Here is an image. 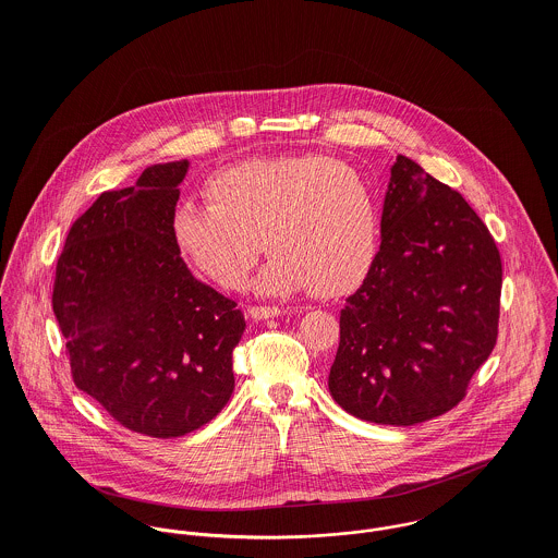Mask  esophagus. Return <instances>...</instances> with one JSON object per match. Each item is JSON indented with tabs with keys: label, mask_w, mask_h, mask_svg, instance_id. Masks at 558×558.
<instances>
[{
	"label": "esophagus",
	"mask_w": 558,
	"mask_h": 558,
	"mask_svg": "<svg viewBox=\"0 0 558 558\" xmlns=\"http://www.w3.org/2000/svg\"><path fill=\"white\" fill-rule=\"evenodd\" d=\"M286 310L281 307H268V305H253L246 310V316L251 319H266L275 318V316H281Z\"/></svg>",
	"instance_id": "34e87169"
}]
</instances>
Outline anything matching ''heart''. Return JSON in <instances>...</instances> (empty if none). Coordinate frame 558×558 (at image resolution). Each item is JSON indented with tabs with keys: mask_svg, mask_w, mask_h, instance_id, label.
I'll return each instance as SVG.
<instances>
[{
	"mask_svg": "<svg viewBox=\"0 0 558 558\" xmlns=\"http://www.w3.org/2000/svg\"><path fill=\"white\" fill-rule=\"evenodd\" d=\"M208 206L184 202L171 217L175 251L223 290H239L264 248L262 294L341 296L369 272L380 236L372 184L324 157L242 160L213 173Z\"/></svg>",
	"mask_w": 558,
	"mask_h": 558,
	"instance_id": "obj_1",
	"label": "heart"
}]
</instances>
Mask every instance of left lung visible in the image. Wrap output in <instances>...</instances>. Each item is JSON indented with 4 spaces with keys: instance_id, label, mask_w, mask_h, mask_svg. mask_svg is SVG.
I'll list each match as a JSON object with an SVG mask.
<instances>
[{
    "instance_id": "obj_1",
    "label": "left lung",
    "mask_w": 558,
    "mask_h": 558,
    "mask_svg": "<svg viewBox=\"0 0 558 558\" xmlns=\"http://www.w3.org/2000/svg\"><path fill=\"white\" fill-rule=\"evenodd\" d=\"M383 242L345 299L332 399L380 425H416L466 398L498 337L502 264L469 202L399 155Z\"/></svg>"
}]
</instances>
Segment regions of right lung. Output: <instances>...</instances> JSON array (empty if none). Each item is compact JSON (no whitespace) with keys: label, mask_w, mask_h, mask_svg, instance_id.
I'll return each mask as SVG.
<instances>
[{"label":"right lung","mask_w":558,"mask_h":558,"mask_svg":"<svg viewBox=\"0 0 558 558\" xmlns=\"http://www.w3.org/2000/svg\"><path fill=\"white\" fill-rule=\"evenodd\" d=\"M189 160L159 162L105 191L73 223L56 266L53 314L71 374L122 427L178 438L234 391L236 303L197 281L171 240Z\"/></svg>","instance_id":"obj_1"}]
</instances>
